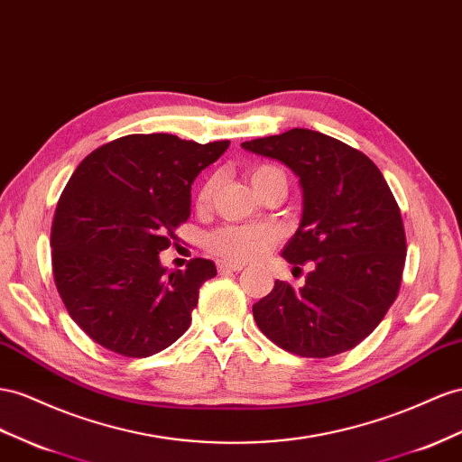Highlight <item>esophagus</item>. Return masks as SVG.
I'll return each instance as SVG.
<instances>
[{"mask_svg":"<svg viewBox=\"0 0 462 462\" xmlns=\"http://www.w3.org/2000/svg\"><path fill=\"white\" fill-rule=\"evenodd\" d=\"M245 266L243 264H239V262H226V260H221L219 264H217V270L219 272H241Z\"/></svg>","mask_w":462,"mask_h":462,"instance_id":"obj_1","label":"esophagus"}]
</instances>
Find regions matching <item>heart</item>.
<instances>
[{
  "label": "heart",
  "mask_w": 462,
  "mask_h": 462,
  "mask_svg": "<svg viewBox=\"0 0 462 462\" xmlns=\"http://www.w3.org/2000/svg\"><path fill=\"white\" fill-rule=\"evenodd\" d=\"M272 177H283V172L272 165L256 167L251 172L254 190H258ZM211 192H214V180H208L200 192H198V206H208L211 200ZM278 239V229L268 226V223H258V226H226L208 236V248L216 256L227 262H253L272 251Z\"/></svg>",
  "instance_id": "obj_1"
}]
</instances>
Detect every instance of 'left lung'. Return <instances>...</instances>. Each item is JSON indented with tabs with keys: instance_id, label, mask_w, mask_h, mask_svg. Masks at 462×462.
<instances>
[{
	"instance_id": "left-lung-1",
	"label": "left lung",
	"mask_w": 462,
	"mask_h": 462,
	"mask_svg": "<svg viewBox=\"0 0 462 462\" xmlns=\"http://www.w3.org/2000/svg\"><path fill=\"white\" fill-rule=\"evenodd\" d=\"M282 161L303 190V216L282 256L310 262L303 288L276 280L253 305L262 334L301 357L352 350L377 328L401 288L406 235L401 209L373 161L315 130L293 128L241 143Z\"/></svg>"
}]
</instances>
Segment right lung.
I'll list each match as a JSON object with an SVG mask.
<instances>
[{"instance_id": "1", "label": "right lung", "mask_w": 462, "mask_h": 462, "mask_svg": "<svg viewBox=\"0 0 462 462\" xmlns=\"http://www.w3.org/2000/svg\"><path fill=\"white\" fill-rule=\"evenodd\" d=\"M229 142L132 134L73 171L52 223V268L69 317L91 340L126 357L165 350L190 327L202 283L217 270L194 258L169 272L159 253L190 216L194 179Z\"/></svg>"}]
</instances>
